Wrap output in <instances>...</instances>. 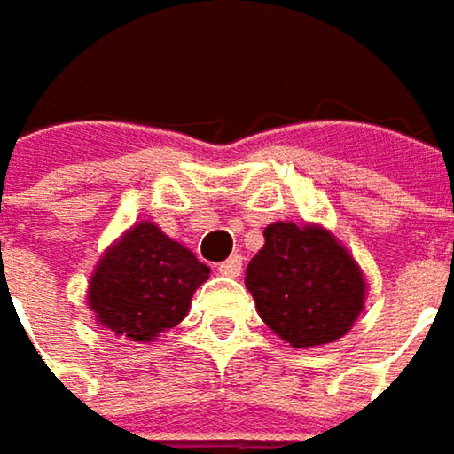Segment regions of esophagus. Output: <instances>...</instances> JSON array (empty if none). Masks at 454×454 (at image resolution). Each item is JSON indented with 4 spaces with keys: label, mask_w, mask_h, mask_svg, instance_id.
<instances>
[{
    "label": "esophagus",
    "mask_w": 454,
    "mask_h": 454,
    "mask_svg": "<svg viewBox=\"0 0 454 454\" xmlns=\"http://www.w3.org/2000/svg\"><path fill=\"white\" fill-rule=\"evenodd\" d=\"M241 269H244V259L236 254V256L226 259L223 264H218V274H223V277H239V274H241Z\"/></svg>",
    "instance_id": "obj_1"
}]
</instances>
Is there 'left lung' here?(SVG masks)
Listing matches in <instances>:
<instances>
[{"instance_id": "left-lung-1", "label": "left lung", "mask_w": 454, "mask_h": 454, "mask_svg": "<svg viewBox=\"0 0 454 454\" xmlns=\"http://www.w3.org/2000/svg\"><path fill=\"white\" fill-rule=\"evenodd\" d=\"M247 289L266 327L292 348L340 340L365 305L361 266L320 223H269Z\"/></svg>"}]
</instances>
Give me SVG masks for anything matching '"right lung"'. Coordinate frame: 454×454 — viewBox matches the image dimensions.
<instances>
[{
	"label": "right lung",
	"instance_id": "obj_1",
	"mask_svg": "<svg viewBox=\"0 0 454 454\" xmlns=\"http://www.w3.org/2000/svg\"><path fill=\"white\" fill-rule=\"evenodd\" d=\"M210 269L152 221H139L111 244L89 282L96 323L134 343H152L190 309Z\"/></svg>",
	"mask_w": 454,
	"mask_h": 454
}]
</instances>
